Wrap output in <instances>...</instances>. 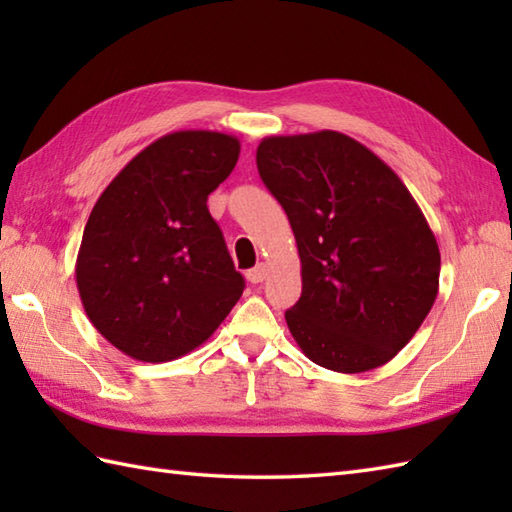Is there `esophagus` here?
<instances>
[{"label":"esophagus","instance_id":"esophagus-1","mask_svg":"<svg viewBox=\"0 0 512 512\" xmlns=\"http://www.w3.org/2000/svg\"><path fill=\"white\" fill-rule=\"evenodd\" d=\"M266 275H268V266L266 264H259V266H255L253 270H248V273H246L250 284H262V281L266 279Z\"/></svg>","mask_w":512,"mask_h":512}]
</instances>
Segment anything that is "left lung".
Segmentation results:
<instances>
[{"label":"left lung","instance_id":"1","mask_svg":"<svg viewBox=\"0 0 512 512\" xmlns=\"http://www.w3.org/2000/svg\"><path fill=\"white\" fill-rule=\"evenodd\" d=\"M257 169L297 239L303 288L286 323L301 352L341 374L389 363L440 286L436 235L409 189L332 129L264 138Z\"/></svg>","mask_w":512,"mask_h":512}]
</instances>
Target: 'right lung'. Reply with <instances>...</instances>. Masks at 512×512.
Instances as JSON below:
<instances>
[{"mask_svg": "<svg viewBox=\"0 0 512 512\" xmlns=\"http://www.w3.org/2000/svg\"><path fill=\"white\" fill-rule=\"evenodd\" d=\"M237 158L235 136L171 132L96 200L74 273L85 314L116 350L173 361L209 339L242 297L244 277L206 206Z\"/></svg>", "mask_w": 512, "mask_h": 512, "instance_id": "right-lung-1", "label": "right lung"}]
</instances>
